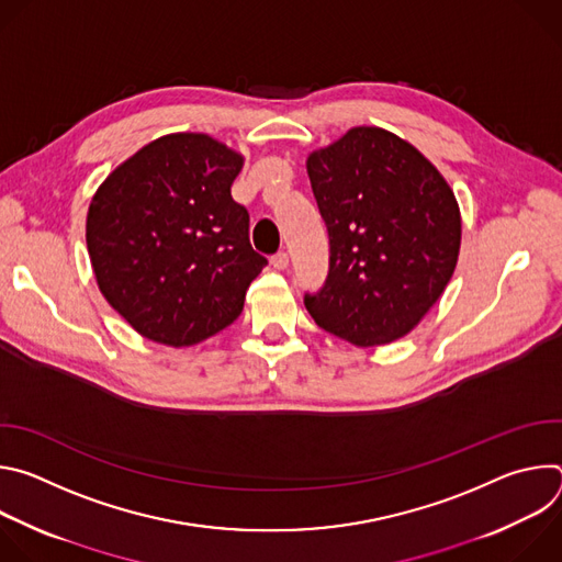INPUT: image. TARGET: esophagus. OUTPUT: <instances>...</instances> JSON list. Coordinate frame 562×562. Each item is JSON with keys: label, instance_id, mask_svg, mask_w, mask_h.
<instances>
[{"label": "esophagus", "instance_id": "obj_1", "mask_svg": "<svg viewBox=\"0 0 562 562\" xmlns=\"http://www.w3.org/2000/svg\"><path fill=\"white\" fill-rule=\"evenodd\" d=\"M271 267L278 269V271H284V269L289 267V256H286V254H276V256L271 258Z\"/></svg>", "mask_w": 562, "mask_h": 562}]
</instances>
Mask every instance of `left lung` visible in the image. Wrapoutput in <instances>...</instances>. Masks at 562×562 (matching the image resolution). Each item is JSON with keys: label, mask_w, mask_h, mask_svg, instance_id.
<instances>
[{"label": "left lung", "mask_w": 562, "mask_h": 562, "mask_svg": "<svg viewBox=\"0 0 562 562\" xmlns=\"http://www.w3.org/2000/svg\"><path fill=\"white\" fill-rule=\"evenodd\" d=\"M329 231V276L304 306L317 327L356 345L407 336L458 265L462 220L442 173L407 139L353 126L306 157Z\"/></svg>", "instance_id": "left-lung-1"}]
</instances>
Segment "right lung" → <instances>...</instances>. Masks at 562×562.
<instances>
[{"label":"right lung","mask_w":562,"mask_h":562,"mask_svg":"<svg viewBox=\"0 0 562 562\" xmlns=\"http://www.w3.org/2000/svg\"><path fill=\"white\" fill-rule=\"evenodd\" d=\"M245 157L206 133L162 135L109 173L87 215L106 302L144 338L191 347L243 313L267 258L231 198Z\"/></svg>","instance_id":"1"}]
</instances>
